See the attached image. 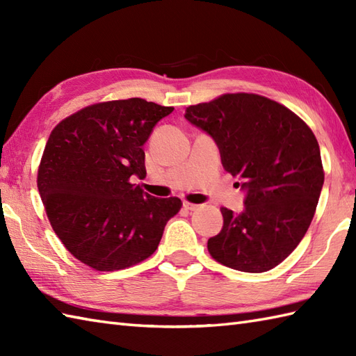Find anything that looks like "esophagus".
I'll return each instance as SVG.
<instances>
[{
  "mask_svg": "<svg viewBox=\"0 0 356 356\" xmlns=\"http://www.w3.org/2000/svg\"><path fill=\"white\" fill-rule=\"evenodd\" d=\"M184 208L188 211H194L199 208V205H195V203H191V202H184Z\"/></svg>",
  "mask_w": 356,
  "mask_h": 356,
  "instance_id": "1",
  "label": "esophagus"
}]
</instances>
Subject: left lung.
I'll return each instance as SVG.
<instances>
[{
  "instance_id": "left-lung-1",
  "label": "left lung",
  "mask_w": 356,
  "mask_h": 356,
  "mask_svg": "<svg viewBox=\"0 0 356 356\" xmlns=\"http://www.w3.org/2000/svg\"><path fill=\"white\" fill-rule=\"evenodd\" d=\"M185 118L216 140L225 170L246 191L240 214L220 209L211 257L241 272L275 268L305 237L318 205L324 171L315 134L284 105L254 93L190 105Z\"/></svg>"
}]
</instances>
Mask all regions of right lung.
<instances>
[{"label":"right lung","instance_id":"obj_1","mask_svg":"<svg viewBox=\"0 0 356 356\" xmlns=\"http://www.w3.org/2000/svg\"><path fill=\"white\" fill-rule=\"evenodd\" d=\"M140 97L97 102L63 119L38 168V191L58 238L95 270L134 266L153 254L179 197L157 199L131 184L145 177L142 145L168 116Z\"/></svg>","mask_w":356,"mask_h":356}]
</instances>
